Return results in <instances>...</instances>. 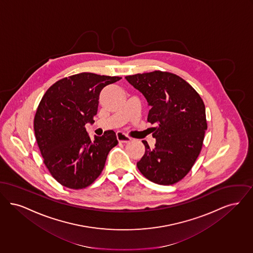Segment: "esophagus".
<instances>
[{"label":"esophagus","mask_w":253,"mask_h":253,"mask_svg":"<svg viewBox=\"0 0 253 253\" xmlns=\"http://www.w3.org/2000/svg\"><path fill=\"white\" fill-rule=\"evenodd\" d=\"M116 138H117V140H118V142L119 143H128V142H130V140H131V138L130 137H128L127 135H126V134H124V133H122V132H117L116 133Z\"/></svg>","instance_id":"obj_1"}]
</instances>
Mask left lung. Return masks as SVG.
I'll list each match as a JSON object with an SVG mask.
<instances>
[{
	"label": "left lung",
	"instance_id": "1",
	"mask_svg": "<svg viewBox=\"0 0 253 253\" xmlns=\"http://www.w3.org/2000/svg\"><path fill=\"white\" fill-rule=\"evenodd\" d=\"M126 79L147 100L151 107L147 122L156 125L151 127L155 147L143 141L145 152L137 167L154 183H176L201 151L207 129L204 102L189 83L172 73L154 71Z\"/></svg>",
	"mask_w": 253,
	"mask_h": 253
}]
</instances>
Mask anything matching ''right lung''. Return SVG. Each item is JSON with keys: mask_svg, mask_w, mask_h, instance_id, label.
<instances>
[{"mask_svg": "<svg viewBox=\"0 0 253 253\" xmlns=\"http://www.w3.org/2000/svg\"><path fill=\"white\" fill-rule=\"evenodd\" d=\"M121 78L81 73L56 81L44 93L34 118L35 136L44 165L61 185H90L117 145L113 130L91 142L85 125L94 123L101 90Z\"/></svg>", "mask_w": 253, "mask_h": 253, "instance_id": "1", "label": "right lung"}]
</instances>
